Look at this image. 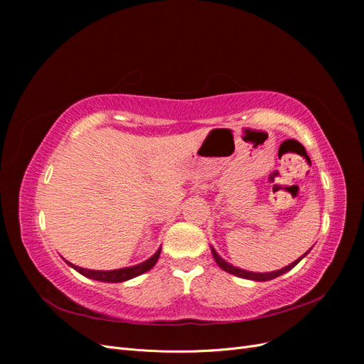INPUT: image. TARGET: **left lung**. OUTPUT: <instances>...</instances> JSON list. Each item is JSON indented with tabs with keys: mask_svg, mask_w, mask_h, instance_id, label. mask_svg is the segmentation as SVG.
Returning a JSON list of instances; mask_svg holds the SVG:
<instances>
[{
	"mask_svg": "<svg viewBox=\"0 0 364 364\" xmlns=\"http://www.w3.org/2000/svg\"><path fill=\"white\" fill-rule=\"evenodd\" d=\"M311 250V249H310ZM308 250V252H310ZM211 252H213V257H214V259H215V262L218 264L220 266V269H223L225 272H228V273H232V274H235V277H240V278H245V279H252V281H259V282H262V281H270V279H274V278H278V277H281V274H284L285 272H289V270H291L297 262H299L306 253H304V255L299 258V259H296V261H293L291 264H289V266H285V267H282L281 270H274V272H270V273H255V272H247V270H243V269H238V267H234L232 264H229V262H226L222 257L218 255V253L215 252V249L214 247H211Z\"/></svg>",
	"mask_w": 364,
	"mask_h": 364,
	"instance_id": "8db88e82",
	"label": "left lung"
}]
</instances>
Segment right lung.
<instances>
[{
  "instance_id": "1",
  "label": "right lung",
  "mask_w": 364,
  "mask_h": 364,
  "mask_svg": "<svg viewBox=\"0 0 364 364\" xmlns=\"http://www.w3.org/2000/svg\"><path fill=\"white\" fill-rule=\"evenodd\" d=\"M161 255V247L156 250V253L153 257H150L147 261L138 264V266H132L126 269H117V270H90V269H83L79 266H74V264L65 261L71 266L74 270L79 272L80 274L86 278H91L95 281H103V282H123L127 279H132L135 277H139V274L149 272L153 266H155L158 258Z\"/></svg>"
}]
</instances>
